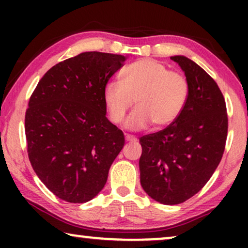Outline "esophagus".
Returning <instances> with one entry per match:
<instances>
[{
	"mask_svg": "<svg viewBox=\"0 0 248 248\" xmlns=\"http://www.w3.org/2000/svg\"><path fill=\"white\" fill-rule=\"evenodd\" d=\"M125 139H126V141L128 142H137L138 139L133 137V135H130V134H125Z\"/></svg>",
	"mask_w": 248,
	"mask_h": 248,
	"instance_id": "34e87169",
	"label": "esophagus"
}]
</instances>
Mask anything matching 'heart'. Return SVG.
<instances>
[{
	"label": "heart",
	"mask_w": 248,
	"mask_h": 248,
	"mask_svg": "<svg viewBox=\"0 0 248 248\" xmlns=\"http://www.w3.org/2000/svg\"><path fill=\"white\" fill-rule=\"evenodd\" d=\"M189 87L183 74L169 71L165 64L142 59L128 64L118 74V82L104 88L103 99L113 123H121L132 105H137L124 126L131 131L151 123L162 128L174 123L185 108Z\"/></svg>",
	"instance_id": "b5f03b06"
}]
</instances>
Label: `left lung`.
Instances as JSON below:
<instances>
[{
    "label": "left lung",
    "mask_w": 248,
    "mask_h": 248,
    "mask_svg": "<svg viewBox=\"0 0 248 248\" xmlns=\"http://www.w3.org/2000/svg\"><path fill=\"white\" fill-rule=\"evenodd\" d=\"M170 59L185 73L189 93L174 123L140 139V182L145 193L166 205L195 195L221 160L228 132L225 98L216 81L192 60Z\"/></svg>",
    "instance_id": "1"
}]
</instances>
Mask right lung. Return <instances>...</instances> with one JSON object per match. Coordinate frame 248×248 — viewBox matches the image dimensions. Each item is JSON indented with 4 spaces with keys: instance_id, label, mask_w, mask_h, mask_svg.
<instances>
[{
    "instance_id": "right-lung-1",
    "label": "right lung",
    "mask_w": 248,
    "mask_h": 248,
    "mask_svg": "<svg viewBox=\"0 0 248 248\" xmlns=\"http://www.w3.org/2000/svg\"><path fill=\"white\" fill-rule=\"evenodd\" d=\"M125 60L117 54L81 53L47 71L30 97L25 118L29 160L61 200H93L124 147L123 132L106 117L103 93Z\"/></svg>"
}]
</instances>
